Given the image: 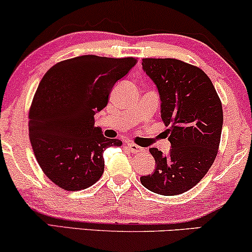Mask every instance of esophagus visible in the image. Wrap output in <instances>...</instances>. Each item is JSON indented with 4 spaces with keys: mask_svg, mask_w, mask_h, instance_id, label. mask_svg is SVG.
Listing matches in <instances>:
<instances>
[{
    "mask_svg": "<svg viewBox=\"0 0 252 252\" xmlns=\"http://www.w3.org/2000/svg\"><path fill=\"white\" fill-rule=\"evenodd\" d=\"M127 148L131 151V153H140V152H144V148L140 147V146L132 144V142H127Z\"/></svg>",
    "mask_w": 252,
    "mask_h": 252,
    "instance_id": "obj_1",
    "label": "esophagus"
}]
</instances>
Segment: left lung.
Here are the masks:
<instances>
[{
    "label": "left lung",
    "instance_id": "1",
    "mask_svg": "<svg viewBox=\"0 0 252 252\" xmlns=\"http://www.w3.org/2000/svg\"><path fill=\"white\" fill-rule=\"evenodd\" d=\"M142 69L159 91L172 147L167 155L151 148L155 169L140 181L155 194H182L201 181L215 160L223 125L221 100L209 77L194 65L174 58H144Z\"/></svg>",
    "mask_w": 252,
    "mask_h": 252
}]
</instances>
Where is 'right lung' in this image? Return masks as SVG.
<instances>
[{"label":"right lung","instance_id":"add662e5","mask_svg":"<svg viewBox=\"0 0 252 252\" xmlns=\"http://www.w3.org/2000/svg\"><path fill=\"white\" fill-rule=\"evenodd\" d=\"M136 58L85 55L60 62L40 80L29 112V135L37 162L65 190H82L104 173L102 153L118 139L102 135L95 113L107 105L118 80Z\"/></svg>","mask_w":252,"mask_h":252}]
</instances>
